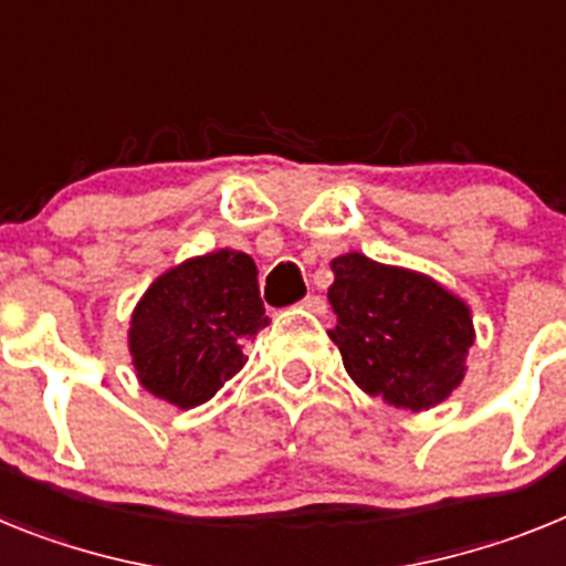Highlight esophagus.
Wrapping results in <instances>:
<instances>
[{
	"instance_id": "obj_1",
	"label": "esophagus",
	"mask_w": 566,
	"mask_h": 566,
	"mask_svg": "<svg viewBox=\"0 0 566 566\" xmlns=\"http://www.w3.org/2000/svg\"><path fill=\"white\" fill-rule=\"evenodd\" d=\"M302 307H304V311L316 313V316H322V313L327 311V302H324L322 296H316V293H311V296H304Z\"/></svg>"
}]
</instances>
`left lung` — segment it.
I'll use <instances>...</instances> for the list:
<instances>
[{
  "mask_svg": "<svg viewBox=\"0 0 566 566\" xmlns=\"http://www.w3.org/2000/svg\"><path fill=\"white\" fill-rule=\"evenodd\" d=\"M331 268V338L353 381L412 412L441 405L467 373L475 342L470 307L436 279L365 253L336 255Z\"/></svg>",
  "mask_w": 566,
  "mask_h": 566,
  "instance_id": "left-lung-1",
  "label": "left lung"
}]
</instances>
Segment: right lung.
I'll list each match as a JSON object with an SVG mask.
<instances>
[{
	"label": "right lung",
	"instance_id": "obj_1",
	"mask_svg": "<svg viewBox=\"0 0 566 566\" xmlns=\"http://www.w3.org/2000/svg\"><path fill=\"white\" fill-rule=\"evenodd\" d=\"M248 253L216 250L161 273L130 316L136 378L156 399L190 410L244 367L242 342L268 327Z\"/></svg>",
	"mask_w": 566,
	"mask_h": 566
}]
</instances>
